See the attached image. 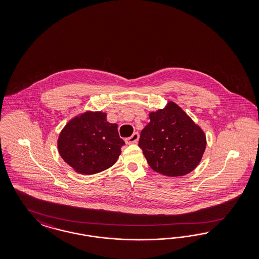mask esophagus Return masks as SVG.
I'll use <instances>...</instances> for the list:
<instances>
[{"label":"esophagus","mask_w":259,"mask_h":259,"mask_svg":"<svg viewBox=\"0 0 259 259\" xmlns=\"http://www.w3.org/2000/svg\"><path fill=\"white\" fill-rule=\"evenodd\" d=\"M139 139H140V135L138 132H136L130 138H127L125 142L127 144H133V143H137L139 141Z\"/></svg>","instance_id":"esophagus-1"}]
</instances>
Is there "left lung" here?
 Returning <instances> with one entry per match:
<instances>
[{"label": "left lung", "instance_id": "8db88e82", "mask_svg": "<svg viewBox=\"0 0 259 259\" xmlns=\"http://www.w3.org/2000/svg\"><path fill=\"white\" fill-rule=\"evenodd\" d=\"M139 146L150 167L166 177H182L195 170L206 148L204 131L176 102L149 113Z\"/></svg>", "mask_w": 259, "mask_h": 259}]
</instances>
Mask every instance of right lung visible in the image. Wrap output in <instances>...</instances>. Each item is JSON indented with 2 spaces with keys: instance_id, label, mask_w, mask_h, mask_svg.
<instances>
[{
  "instance_id": "1",
  "label": "right lung",
  "mask_w": 259,
  "mask_h": 259,
  "mask_svg": "<svg viewBox=\"0 0 259 259\" xmlns=\"http://www.w3.org/2000/svg\"><path fill=\"white\" fill-rule=\"evenodd\" d=\"M102 111L80 113L63 127L57 145L60 156L81 175H94L115 164L124 145L118 124L107 121Z\"/></svg>"
}]
</instances>
